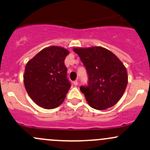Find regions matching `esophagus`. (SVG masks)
<instances>
[{"label":"esophagus","instance_id":"34e87169","mask_svg":"<svg viewBox=\"0 0 150 150\" xmlns=\"http://www.w3.org/2000/svg\"><path fill=\"white\" fill-rule=\"evenodd\" d=\"M73 84L75 85V86H78V80H75V81L73 82Z\"/></svg>","mask_w":150,"mask_h":150}]
</instances>
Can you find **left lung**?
<instances>
[{"instance_id":"left-lung-1","label":"left lung","mask_w":150,"mask_h":150,"mask_svg":"<svg viewBox=\"0 0 150 150\" xmlns=\"http://www.w3.org/2000/svg\"><path fill=\"white\" fill-rule=\"evenodd\" d=\"M86 67L88 75L87 86L80 91L92 108L105 110L111 108L122 97L127 83V71L113 52L101 47L74 48Z\"/></svg>"}]
</instances>
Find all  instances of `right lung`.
Masks as SVG:
<instances>
[{"instance_id":"obj_1","label":"right lung","mask_w":150,"mask_h":150,"mask_svg":"<svg viewBox=\"0 0 150 150\" xmlns=\"http://www.w3.org/2000/svg\"><path fill=\"white\" fill-rule=\"evenodd\" d=\"M68 54V50L63 47H49L26 64L23 75L25 88L39 106L52 109L64 101L71 86L64 65Z\"/></svg>"}]
</instances>
